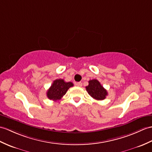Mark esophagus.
<instances>
[{
  "label": "esophagus",
  "instance_id": "esophagus-1",
  "mask_svg": "<svg viewBox=\"0 0 152 152\" xmlns=\"http://www.w3.org/2000/svg\"><path fill=\"white\" fill-rule=\"evenodd\" d=\"M76 85L77 87H82V82H77V83H76Z\"/></svg>",
  "mask_w": 152,
  "mask_h": 152
}]
</instances>
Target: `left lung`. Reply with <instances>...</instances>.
Returning <instances> with one entry per match:
<instances>
[{
    "mask_svg": "<svg viewBox=\"0 0 152 152\" xmlns=\"http://www.w3.org/2000/svg\"><path fill=\"white\" fill-rule=\"evenodd\" d=\"M87 93L91 97L97 100H104L107 95L106 89L96 79L89 81V85L86 87Z\"/></svg>",
    "mask_w": 152,
    "mask_h": 152,
    "instance_id": "1",
    "label": "left lung"
}]
</instances>
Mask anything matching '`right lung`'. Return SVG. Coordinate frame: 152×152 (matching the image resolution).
<instances>
[{"label":"right lung","instance_id":"right-lung-1","mask_svg":"<svg viewBox=\"0 0 152 152\" xmlns=\"http://www.w3.org/2000/svg\"><path fill=\"white\" fill-rule=\"evenodd\" d=\"M73 86L72 82H65L63 79H57L53 82L47 91V96L50 100H59L66 94L69 88Z\"/></svg>","mask_w":152,"mask_h":152}]
</instances>
